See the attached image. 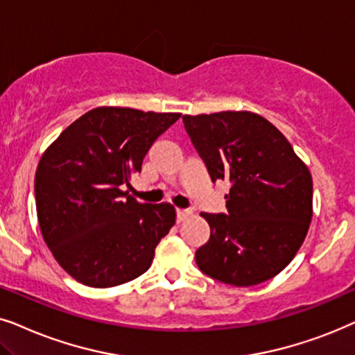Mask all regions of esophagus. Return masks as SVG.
Wrapping results in <instances>:
<instances>
[{"label":"esophagus","mask_w":355,"mask_h":355,"mask_svg":"<svg viewBox=\"0 0 355 355\" xmlns=\"http://www.w3.org/2000/svg\"><path fill=\"white\" fill-rule=\"evenodd\" d=\"M191 216V209H177V222H183Z\"/></svg>","instance_id":"obj_1"}]
</instances>
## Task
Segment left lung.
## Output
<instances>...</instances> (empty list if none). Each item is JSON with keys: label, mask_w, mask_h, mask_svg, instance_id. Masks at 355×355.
Instances as JSON below:
<instances>
[{"label": "left lung", "mask_w": 355, "mask_h": 355, "mask_svg": "<svg viewBox=\"0 0 355 355\" xmlns=\"http://www.w3.org/2000/svg\"><path fill=\"white\" fill-rule=\"evenodd\" d=\"M212 183L229 182L224 214L196 250L202 272L224 284L257 286L279 274L304 243L313 214L306 165L272 123L252 112L183 115Z\"/></svg>", "instance_id": "left-lung-1"}]
</instances>
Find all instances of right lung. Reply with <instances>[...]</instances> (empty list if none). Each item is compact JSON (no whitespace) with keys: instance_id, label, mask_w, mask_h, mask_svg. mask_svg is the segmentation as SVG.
Returning a JSON list of instances; mask_svg holds the SVG:
<instances>
[{"instance_id":"add662e5","label":"right lung","mask_w":355,"mask_h":355,"mask_svg":"<svg viewBox=\"0 0 355 355\" xmlns=\"http://www.w3.org/2000/svg\"><path fill=\"white\" fill-rule=\"evenodd\" d=\"M180 113L98 107L84 113L42 155L35 205L45 243L76 281L113 287L146 272L175 224L168 202L121 191Z\"/></svg>"}]
</instances>
